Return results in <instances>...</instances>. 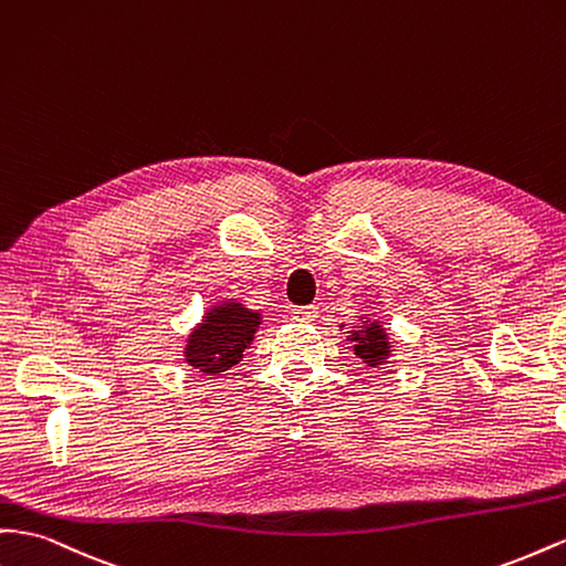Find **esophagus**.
Returning a JSON list of instances; mask_svg holds the SVG:
<instances>
[{"label": "esophagus", "instance_id": "34e87169", "mask_svg": "<svg viewBox=\"0 0 566 566\" xmlns=\"http://www.w3.org/2000/svg\"><path fill=\"white\" fill-rule=\"evenodd\" d=\"M316 316H318L316 304H304V307L293 310V318L297 321V324H312Z\"/></svg>", "mask_w": 566, "mask_h": 566}]
</instances>
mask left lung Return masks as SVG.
I'll list each match as a JSON object with an SVG mask.
<instances>
[{
	"instance_id": "left-lung-1",
	"label": "left lung",
	"mask_w": 566,
	"mask_h": 566,
	"mask_svg": "<svg viewBox=\"0 0 566 566\" xmlns=\"http://www.w3.org/2000/svg\"><path fill=\"white\" fill-rule=\"evenodd\" d=\"M345 324H340V331ZM347 343H353V353L357 359H361L371 369L388 364L392 357V340L390 333L384 326V321L374 318L369 314H361L355 326H347Z\"/></svg>"
}]
</instances>
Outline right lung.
Listing matches in <instances>:
<instances>
[{"mask_svg": "<svg viewBox=\"0 0 566 566\" xmlns=\"http://www.w3.org/2000/svg\"><path fill=\"white\" fill-rule=\"evenodd\" d=\"M259 326L262 312L250 310L240 300L211 302L200 324L190 328L182 359L202 376H219L242 361V353L250 349Z\"/></svg>", "mask_w": 566, "mask_h": 566, "instance_id": "add662e5", "label": "right lung"}]
</instances>
